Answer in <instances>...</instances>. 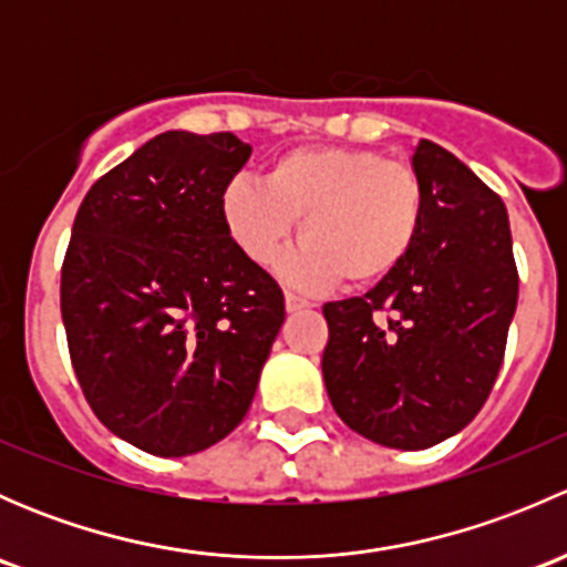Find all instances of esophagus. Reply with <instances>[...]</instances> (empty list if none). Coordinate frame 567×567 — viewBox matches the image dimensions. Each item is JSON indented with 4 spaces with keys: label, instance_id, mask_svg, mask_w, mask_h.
<instances>
[{
    "label": "esophagus",
    "instance_id": "34e87169",
    "mask_svg": "<svg viewBox=\"0 0 567 567\" xmlns=\"http://www.w3.org/2000/svg\"><path fill=\"white\" fill-rule=\"evenodd\" d=\"M307 307H312L307 299H301V296H296V293H285V310L288 312H301V310H307Z\"/></svg>",
    "mask_w": 567,
    "mask_h": 567
}]
</instances>
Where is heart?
<instances>
[{"label": "heart", "mask_w": 567, "mask_h": 567, "mask_svg": "<svg viewBox=\"0 0 567 567\" xmlns=\"http://www.w3.org/2000/svg\"><path fill=\"white\" fill-rule=\"evenodd\" d=\"M221 225L255 266L279 257L301 219L307 238L282 274L299 288L346 279L375 285L403 266L425 219V186L409 162L368 147H296L274 158L266 183L233 177Z\"/></svg>", "instance_id": "b5f03b06"}]
</instances>
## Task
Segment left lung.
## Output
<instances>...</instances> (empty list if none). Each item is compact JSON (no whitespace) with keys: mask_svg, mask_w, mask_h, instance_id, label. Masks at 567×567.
<instances>
[{"mask_svg":"<svg viewBox=\"0 0 567 567\" xmlns=\"http://www.w3.org/2000/svg\"><path fill=\"white\" fill-rule=\"evenodd\" d=\"M411 167L425 186L414 249L373 290L323 307L320 362L337 416L394 450L433 447L477 416L518 301L505 203L427 140Z\"/></svg>","mask_w":567,"mask_h":567,"instance_id":"obj_1","label":"left lung"}]
</instances>
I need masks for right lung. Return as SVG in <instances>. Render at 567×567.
Instances as JSON below:
<instances>
[{
    "label": "right lung",
    "mask_w": 567,
    "mask_h": 567,
    "mask_svg": "<svg viewBox=\"0 0 567 567\" xmlns=\"http://www.w3.org/2000/svg\"><path fill=\"white\" fill-rule=\"evenodd\" d=\"M236 134L164 131L93 183L60 307L90 409L123 442L183 458L247 416L285 320L279 285L221 225L249 162Z\"/></svg>",
    "instance_id": "right-lung-1"
}]
</instances>
